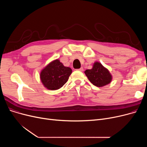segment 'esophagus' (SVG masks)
I'll return each instance as SVG.
<instances>
[{
	"mask_svg": "<svg viewBox=\"0 0 147 147\" xmlns=\"http://www.w3.org/2000/svg\"><path fill=\"white\" fill-rule=\"evenodd\" d=\"M78 70H79V71H83V67H81L80 68L78 69Z\"/></svg>",
	"mask_w": 147,
	"mask_h": 147,
	"instance_id": "obj_1",
	"label": "esophagus"
}]
</instances>
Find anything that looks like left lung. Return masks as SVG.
Segmentation results:
<instances>
[{
    "label": "left lung",
    "instance_id": "1",
    "mask_svg": "<svg viewBox=\"0 0 147 147\" xmlns=\"http://www.w3.org/2000/svg\"><path fill=\"white\" fill-rule=\"evenodd\" d=\"M89 81L97 87L109 84L112 80V75L109 70L99 62H95L92 69L84 71Z\"/></svg>",
    "mask_w": 147,
    "mask_h": 147
}]
</instances>
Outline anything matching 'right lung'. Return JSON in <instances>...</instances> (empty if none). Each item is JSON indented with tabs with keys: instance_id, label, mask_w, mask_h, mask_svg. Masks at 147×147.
Returning <instances> with one entry per match:
<instances>
[{
	"instance_id": "add662e5",
	"label": "right lung",
	"mask_w": 147,
	"mask_h": 147,
	"mask_svg": "<svg viewBox=\"0 0 147 147\" xmlns=\"http://www.w3.org/2000/svg\"><path fill=\"white\" fill-rule=\"evenodd\" d=\"M71 73V68L65 67L57 59L51 61L42 69L40 78L45 88L55 90L64 86Z\"/></svg>"
}]
</instances>
